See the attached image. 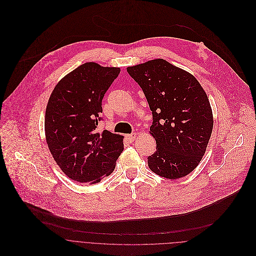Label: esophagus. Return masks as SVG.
Returning a JSON list of instances; mask_svg holds the SVG:
<instances>
[{"mask_svg": "<svg viewBox=\"0 0 256 256\" xmlns=\"http://www.w3.org/2000/svg\"><path fill=\"white\" fill-rule=\"evenodd\" d=\"M135 137H136V134H135V133H133V134H128V135H126V139H127L128 141H133V140L135 139Z\"/></svg>", "mask_w": 256, "mask_h": 256, "instance_id": "34e87169", "label": "esophagus"}]
</instances>
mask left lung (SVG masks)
<instances>
[{"label": "left lung", "mask_w": 256, "mask_h": 256, "mask_svg": "<svg viewBox=\"0 0 256 256\" xmlns=\"http://www.w3.org/2000/svg\"><path fill=\"white\" fill-rule=\"evenodd\" d=\"M142 88L153 122L149 133L156 151L147 158L149 168L176 180L200 164L213 131V112L208 96L186 70L162 58L127 68Z\"/></svg>", "instance_id": "obj_1"}]
</instances>
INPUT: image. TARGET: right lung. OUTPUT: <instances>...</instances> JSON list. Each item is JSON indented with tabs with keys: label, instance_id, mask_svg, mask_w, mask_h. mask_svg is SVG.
Returning a JSON list of instances; mask_svg holds the SVG:
<instances>
[{
	"label": "right lung",
	"instance_id": "1",
	"mask_svg": "<svg viewBox=\"0 0 256 256\" xmlns=\"http://www.w3.org/2000/svg\"><path fill=\"white\" fill-rule=\"evenodd\" d=\"M120 72L86 62L64 76L49 96L45 139L56 162L72 180L100 182L114 172L124 150V136L96 131L102 100Z\"/></svg>",
	"mask_w": 256,
	"mask_h": 256
}]
</instances>
